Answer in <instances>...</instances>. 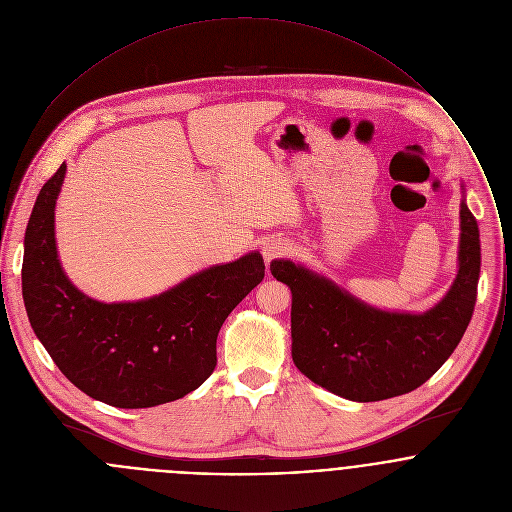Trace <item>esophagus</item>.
I'll return each instance as SVG.
<instances>
[{
  "instance_id": "34e87169",
  "label": "esophagus",
  "mask_w": 512,
  "mask_h": 512,
  "mask_svg": "<svg viewBox=\"0 0 512 512\" xmlns=\"http://www.w3.org/2000/svg\"><path fill=\"white\" fill-rule=\"evenodd\" d=\"M288 252H290V244L286 240H280V238H272V240L264 242V246H262V256H264L266 264H270L276 258L286 256Z\"/></svg>"
}]
</instances>
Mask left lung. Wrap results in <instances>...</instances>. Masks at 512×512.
<instances>
[{"label": "left lung", "instance_id": "obj_1", "mask_svg": "<svg viewBox=\"0 0 512 512\" xmlns=\"http://www.w3.org/2000/svg\"><path fill=\"white\" fill-rule=\"evenodd\" d=\"M461 193L459 270L424 313L372 307L303 264L272 260V276L292 290V359L301 374L341 398L376 402L438 372L471 321L481 272L479 226Z\"/></svg>", "mask_w": 512, "mask_h": 512}]
</instances>
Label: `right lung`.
Segmentation results:
<instances>
[{"label": "right lung", "mask_w": 512, "mask_h": 512, "mask_svg": "<svg viewBox=\"0 0 512 512\" xmlns=\"http://www.w3.org/2000/svg\"><path fill=\"white\" fill-rule=\"evenodd\" d=\"M63 163L43 185L25 230L23 301L37 339L78 390L116 408H151L197 390L217 366L228 313L264 280L260 252L205 268L138 301L106 303L67 278L55 240Z\"/></svg>", "instance_id": "right-lung-1"}]
</instances>
